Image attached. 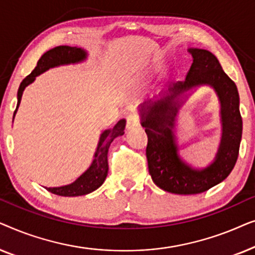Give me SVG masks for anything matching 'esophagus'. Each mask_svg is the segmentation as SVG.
<instances>
[{
    "instance_id": "34e87169",
    "label": "esophagus",
    "mask_w": 255,
    "mask_h": 255,
    "mask_svg": "<svg viewBox=\"0 0 255 255\" xmlns=\"http://www.w3.org/2000/svg\"><path fill=\"white\" fill-rule=\"evenodd\" d=\"M140 127V121L135 115H128L127 118V128L128 130H133Z\"/></svg>"
}]
</instances>
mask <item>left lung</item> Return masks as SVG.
<instances>
[{"instance_id":"1","label":"left lung","mask_w":255,"mask_h":255,"mask_svg":"<svg viewBox=\"0 0 255 255\" xmlns=\"http://www.w3.org/2000/svg\"><path fill=\"white\" fill-rule=\"evenodd\" d=\"M194 61L186 80L174 85L172 95L141 108L142 122L148 141L146 158L148 172L156 186L179 195L207 191L224 181L232 172L239 154L243 120L236 83L223 71L218 59L207 50L190 48ZM198 84L211 85L221 101L223 135L214 164L203 171L187 166L177 155L171 128L178 105L173 99Z\"/></svg>"}]
</instances>
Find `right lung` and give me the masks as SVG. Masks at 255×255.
Returning <instances> with one entry per match:
<instances>
[{
    "label": "right lung",
    "instance_id": "right-lung-1",
    "mask_svg": "<svg viewBox=\"0 0 255 255\" xmlns=\"http://www.w3.org/2000/svg\"><path fill=\"white\" fill-rule=\"evenodd\" d=\"M86 55V52L81 48L71 46H57L41 55L33 71L20 83L18 93H17V107L15 113H13V117H15L17 108L20 103L23 90L25 89L26 86H29L31 82L34 81L37 75L47 71L48 68L54 67V66L85 60ZM125 123H127L125 120H121L113 128L104 131L101 134L99 146H97V151L95 153V159H94L92 166L75 182L64 187L46 188V190L54 195H59V196L73 197L87 195L102 186L108 175V149H109V146L115 138L124 134Z\"/></svg>",
    "mask_w": 255,
    "mask_h": 255
}]
</instances>
